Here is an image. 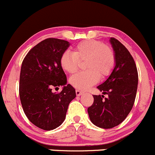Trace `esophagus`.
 I'll return each instance as SVG.
<instances>
[{
    "instance_id": "esophagus-1",
    "label": "esophagus",
    "mask_w": 155,
    "mask_h": 155,
    "mask_svg": "<svg viewBox=\"0 0 155 155\" xmlns=\"http://www.w3.org/2000/svg\"><path fill=\"white\" fill-rule=\"evenodd\" d=\"M82 93H83V91H80L79 89H76V95H77V96H80L81 94H82Z\"/></svg>"
}]
</instances>
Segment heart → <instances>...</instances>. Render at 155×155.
Masks as SVG:
<instances>
[{"label": "heart", "mask_w": 155, "mask_h": 155, "mask_svg": "<svg viewBox=\"0 0 155 155\" xmlns=\"http://www.w3.org/2000/svg\"><path fill=\"white\" fill-rule=\"evenodd\" d=\"M87 70L73 75L70 83L79 90H86L97 83L101 77L108 76L115 63L112 49L96 40H85L78 44L73 52L66 51L61 55L60 64L65 72L73 73L77 70L79 61H85Z\"/></svg>", "instance_id": "b5f03b06"}]
</instances>
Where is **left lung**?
I'll return each mask as SVG.
<instances>
[{
	"label": "left lung",
	"mask_w": 155,
	"mask_h": 155,
	"mask_svg": "<svg viewBox=\"0 0 155 155\" xmlns=\"http://www.w3.org/2000/svg\"><path fill=\"white\" fill-rule=\"evenodd\" d=\"M110 43L115 56L114 67L106 80L97 87L104 95H94V103L88 108L91 123L103 129L119 125L131 111L138 87V72L127 48L114 38Z\"/></svg>",
	"instance_id": "left-lung-1"
}]
</instances>
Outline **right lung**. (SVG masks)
I'll use <instances>...</instances> for the list:
<instances>
[{
  "label": "right lung",
  "mask_w": 155,
  "mask_h": 155,
  "mask_svg": "<svg viewBox=\"0 0 155 155\" xmlns=\"http://www.w3.org/2000/svg\"><path fill=\"white\" fill-rule=\"evenodd\" d=\"M69 41L47 38L28 51L22 61L19 77V97L25 114L35 126L44 130L60 127L68 106L76 97L75 88L67 84V76L60 64ZM63 86L58 94L54 87Z\"/></svg>",
  "instance_id": "right-lung-1"
}]
</instances>
